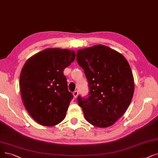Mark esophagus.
<instances>
[{"label":"esophagus","instance_id":"1","mask_svg":"<svg viewBox=\"0 0 158 158\" xmlns=\"http://www.w3.org/2000/svg\"><path fill=\"white\" fill-rule=\"evenodd\" d=\"M78 94H79V92H78V91H77V90H75V91H74V92H73V96H74V98H76L77 97Z\"/></svg>","mask_w":158,"mask_h":158}]
</instances>
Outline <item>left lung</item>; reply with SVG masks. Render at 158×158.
Wrapping results in <instances>:
<instances>
[{"instance_id":"left-lung-1","label":"left lung","mask_w":158,"mask_h":158,"mask_svg":"<svg viewBox=\"0 0 158 158\" xmlns=\"http://www.w3.org/2000/svg\"><path fill=\"white\" fill-rule=\"evenodd\" d=\"M77 62L88 83L87 98L78 96L86 120L95 127L112 125L132 101L134 81L131 68L122 54L98 44L77 52Z\"/></svg>"}]
</instances>
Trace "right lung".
<instances>
[{
    "mask_svg": "<svg viewBox=\"0 0 158 158\" xmlns=\"http://www.w3.org/2000/svg\"><path fill=\"white\" fill-rule=\"evenodd\" d=\"M74 51L47 48L34 55L20 75V94L31 117L51 127L62 121L73 95L68 91L64 68L75 60Z\"/></svg>",
    "mask_w": 158,
    "mask_h": 158,
    "instance_id": "right-lung-1",
    "label": "right lung"
}]
</instances>
